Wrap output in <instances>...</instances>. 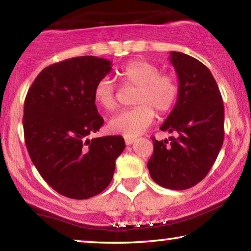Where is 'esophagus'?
<instances>
[{
  "label": "esophagus",
  "mask_w": 251,
  "mask_h": 251,
  "mask_svg": "<svg viewBox=\"0 0 251 251\" xmlns=\"http://www.w3.org/2000/svg\"><path fill=\"white\" fill-rule=\"evenodd\" d=\"M126 140V145H131V144H133V143H135V138H128V137H126V138L125 139Z\"/></svg>",
  "instance_id": "esophagus-1"
}]
</instances>
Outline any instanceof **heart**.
Masks as SVG:
<instances>
[{
    "label": "heart",
    "mask_w": 251,
    "mask_h": 251,
    "mask_svg": "<svg viewBox=\"0 0 251 251\" xmlns=\"http://www.w3.org/2000/svg\"><path fill=\"white\" fill-rule=\"evenodd\" d=\"M125 85L136 87L133 104L137 106L118 113L108 122L112 132L128 138L139 136L151 126L154 111L168 113L176 105L179 84L173 74L161 73L159 66L147 60H130L116 72ZM94 99L106 111L116 107V88L108 77H102L94 88Z\"/></svg>",
    "instance_id": "1"
}]
</instances>
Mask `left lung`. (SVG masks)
<instances>
[{
	"mask_svg": "<svg viewBox=\"0 0 251 251\" xmlns=\"http://www.w3.org/2000/svg\"><path fill=\"white\" fill-rule=\"evenodd\" d=\"M170 63L179 81V96L162 131L176 137L154 142L147 163L152 179L169 190H186L207 176L224 140V105L208 67L188 54L173 51Z\"/></svg>",
	"mask_w": 251,
	"mask_h": 251,
	"instance_id": "left-lung-1",
	"label": "left lung"
}]
</instances>
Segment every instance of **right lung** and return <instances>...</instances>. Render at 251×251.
<instances>
[{
    "mask_svg": "<svg viewBox=\"0 0 251 251\" xmlns=\"http://www.w3.org/2000/svg\"><path fill=\"white\" fill-rule=\"evenodd\" d=\"M111 70L104 58H71L44 68L27 92V151L43 179L64 197L83 200L104 191L126 147L121 136L88 138L104 125L94 88Z\"/></svg>",
    "mask_w": 251,
    "mask_h": 251,
    "instance_id": "add662e5",
    "label": "right lung"
}]
</instances>
